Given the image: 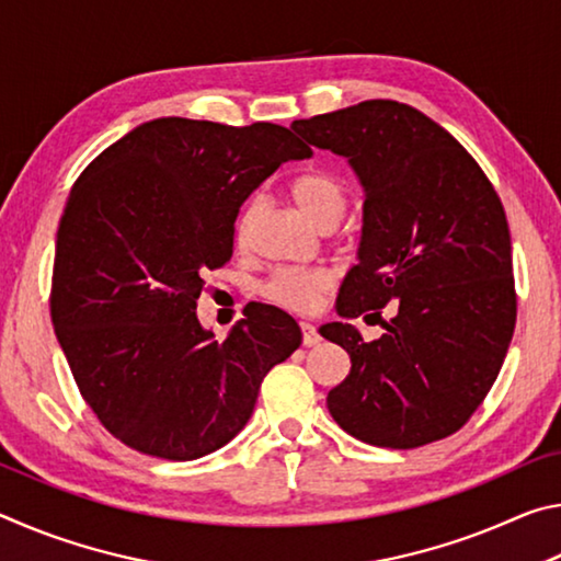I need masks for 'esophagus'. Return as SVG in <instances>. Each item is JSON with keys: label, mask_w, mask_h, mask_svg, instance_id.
Returning a JSON list of instances; mask_svg holds the SVG:
<instances>
[{"label": "esophagus", "mask_w": 561, "mask_h": 561, "mask_svg": "<svg viewBox=\"0 0 561 561\" xmlns=\"http://www.w3.org/2000/svg\"><path fill=\"white\" fill-rule=\"evenodd\" d=\"M299 327H301V341H304V346H317L319 341H321L317 327L309 324V321H301Z\"/></svg>", "instance_id": "34e87169"}]
</instances>
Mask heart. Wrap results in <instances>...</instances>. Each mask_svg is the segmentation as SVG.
Masks as SVG:
<instances>
[{
	"instance_id": "obj_1",
	"label": "heart",
	"mask_w": 561,
	"mask_h": 561,
	"mask_svg": "<svg viewBox=\"0 0 561 561\" xmlns=\"http://www.w3.org/2000/svg\"><path fill=\"white\" fill-rule=\"evenodd\" d=\"M289 195L299 210L321 230L334 227L348 205L346 183L339 175L327 173V170H311V173L299 175L289 185ZM257 210L260 201H252L247 203L240 217H237L234 237L240 244L247 242V234H250ZM331 282H334V274L327 267H282L264 284V294L287 309L309 311L319 301L321 294L331 287Z\"/></svg>"
}]
</instances>
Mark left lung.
Returning <instances> with one entry per match:
<instances>
[{
	"label": "left lung",
	"mask_w": 561,
	"mask_h": 561,
	"mask_svg": "<svg viewBox=\"0 0 561 561\" xmlns=\"http://www.w3.org/2000/svg\"><path fill=\"white\" fill-rule=\"evenodd\" d=\"M291 128L346 158L366 197L358 264L336 299L344 321L319 329L351 356L327 396L331 417L378 448L448 438L495 383L515 331L510 227L495 187L448 130L405 103L364 101ZM383 306L392 321L364 342L347 319L380 318Z\"/></svg>",
	"instance_id": "obj_1"
}]
</instances>
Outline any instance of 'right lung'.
<instances>
[{"instance_id": "obj_1", "label": "right lung", "mask_w": 561, "mask_h": 561, "mask_svg": "<svg viewBox=\"0 0 561 561\" xmlns=\"http://www.w3.org/2000/svg\"><path fill=\"white\" fill-rule=\"evenodd\" d=\"M311 150L289 128L156 118L83 170L56 234L51 321L76 386L128 448L195 460L240 433L272 366L301 344L277 307L225 339L197 319L203 274L232 257L242 203Z\"/></svg>"}]
</instances>
